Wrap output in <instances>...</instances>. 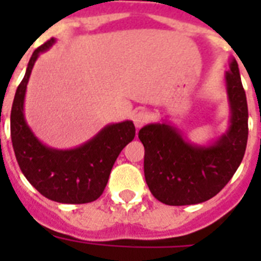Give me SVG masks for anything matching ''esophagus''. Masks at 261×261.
Wrapping results in <instances>:
<instances>
[{
    "mask_svg": "<svg viewBox=\"0 0 261 261\" xmlns=\"http://www.w3.org/2000/svg\"><path fill=\"white\" fill-rule=\"evenodd\" d=\"M133 120H134L135 127H142L143 124L149 122V114L146 111H137L133 116Z\"/></svg>",
    "mask_w": 261,
    "mask_h": 261,
    "instance_id": "esophagus-1",
    "label": "esophagus"
}]
</instances>
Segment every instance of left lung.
Instances as JSON below:
<instances>
[{
  "mask_svg": "<svg viewBox=\"0 0 261 261\" xmlns=\"http://www.w3.org/2000/svg\"><path fill=\"white\" fill-rule=\"evenodd\" d=\"M225 80L230 126L214 143L192 145L167 123L147 124L139 130L145 147V178L160 202L169 206L206 202L226 186L243 161L248 141V104L236 59H231Z\"/></svg>",
  "mask_w": 261,
  "mask_h": 261,
  "instance_id": "left-lung-1",
  "label": "left lung"
}]
</instances>
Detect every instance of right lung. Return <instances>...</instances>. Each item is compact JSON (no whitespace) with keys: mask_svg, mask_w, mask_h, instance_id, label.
I'll list each match as a JSON object with an SVG mask.
<instances>
[{"mask_svg":"<svg viewBox=\"0 0 261 261\" xmlns=\"http://www.w3.org/2000/svg\"><path fill=\"white\" fill-rule=\"evenodd\" d=\"M54 43L55 39H50L34 51L16 90L10 112L12 145L21 172L43 196L59 203H89L102 194L118 155L134 139L135 127L131 120L108 124L70 150L51 149L35 137L24 118L27 84L39 54Z\"/></svg>","mask_w":261,"mask_h":261,"instance_id":"1","label":"right lung"}]
</instances>
